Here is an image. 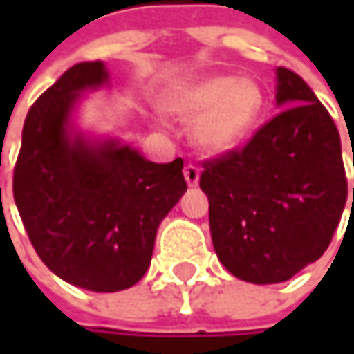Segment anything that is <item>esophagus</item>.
<instances>
[{"label":"esophagus","instance_id":"esophagus-1","mask_svg":"<svg viewBox=\"0 0 354 354\" xmlns=\"http://www.w3.org/2000/svg\"><path fill=\"white\" fill-rule=\"evenodd\" d=\"M184 178H186V184L188 186H196L198 184V178H201V170L194 164H188V166H184Z\"/></svg>","mask_w":354,"mask_h":354}]
</instances>
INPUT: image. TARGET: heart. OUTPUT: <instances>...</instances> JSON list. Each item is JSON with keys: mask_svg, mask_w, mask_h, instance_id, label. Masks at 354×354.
<instances>
[{"mask_svg": "<svg viewBox=\"0 0 354 354\" xmlns=\"http://www.w3.org/2000/svg\"><path fill=\"white\" fill-rule=\"evenodd\" d=\"M264 104L262 88L250 77L203 75L176 88L164 102L170 114L192 118L190 139L205 153L238 147L254 129Z\"/></svg>", "mask_w": 354, "mask_h": 354, "instance_id": "heart-1", "label": "heart"}]
</instances>
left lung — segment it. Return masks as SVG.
Returning <instances> with one entry per match:
<instances>
[{
	"label": "left lung",
	"instance_id": "1",
	"mask_svg": "<svg viewBox=\"0 0 354 354\" xmlns=\"http://www.w3.org/2000/svg\"><path fill=\"white\" fill-rule=\"evenodd\" d=\"M277 104L283 110L242 149L203 162L198 182L221 264L254 285L289 281L318 260L348 194L338 129L285 67L277 69Z\"/></svg>",
	"mask_w": 354,
	"mask_h": 354
}]
</instances>
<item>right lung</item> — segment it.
<instances>
[{"instance_id":"obj_1","label":"right lung","mask_w":354,"mask_h":354,"mask_svg":"<svg viewBox=\"0 0 354 354\" xmlns=\"http://www.w3.org/2000/svg\"><path fill=\"white\" fill-rule=\"evenodd\" d=\"M106 82L102 61L69 67L28 110L14 168V201L40 260L98 293L141 281L162 219L186 192L182 158L153 164L116 139L71 133L80 94Z\"/></svg>"}]
</instances>
